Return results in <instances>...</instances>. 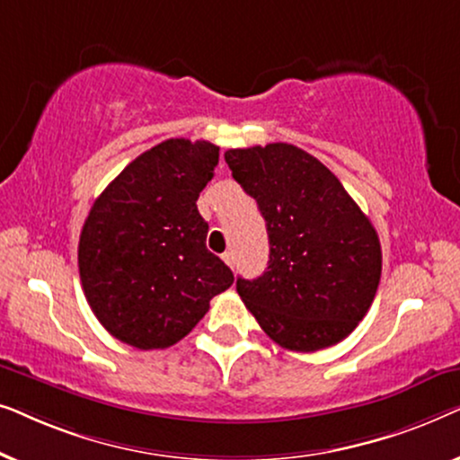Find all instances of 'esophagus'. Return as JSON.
Wrapping results in <instances>:
<instances>
[{"label":"esophagus","instance_id":"1","mask_svg":"<svg viewBox=\"0 0 460 460\" xmlns=\"http://www.w3.org/2000/svg\"><path fill=\"white\" fill-rule=\"evenodd\" d=\"M222 260L228 263L230 268H234V253H232V251H226V253L222 255Z\"/></svg>","mask_w":460,"mask_h":460}]
</instances>
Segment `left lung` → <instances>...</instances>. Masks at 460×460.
Returning <instances> with one entry per match:
<instances>
[{"label": "left lung", "instance_id": "1", "mask_svg": "<svg viewBox=\"0 0 460 460\" xmlns=\"http://www.w3.org/2000/svg\"><path fill=\"white\" fill-rule=\"evenodd\" d=\"M232 178L257 200L270 238L266 272L236 291L266 335L293 351L331 348L367 316L381 244L337 175L293 144L226 150Z\"/></svg>", "mask_w": 460, "mask_h": 460}]
</instances>
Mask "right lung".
Instances as JSON below:
<instances>
[{
	"mask_svg": "<svg viewBox=\"0 0 460 460\" xmlns=\"http://www.w3.org/2000/svg\"><path fill=\"white\" fill-rule=\"evenodd\" d=\"M219 146L172 137L129 163L92 205L79 276L100 324L137 349L184 339L234 274L207 249L197 209Z\"/></svg>",
	"mask_w": 460,
	"mask_h": 460,
	"instance_id": "right-lung-1",
	"label": "right lung"
}]
</instances>
